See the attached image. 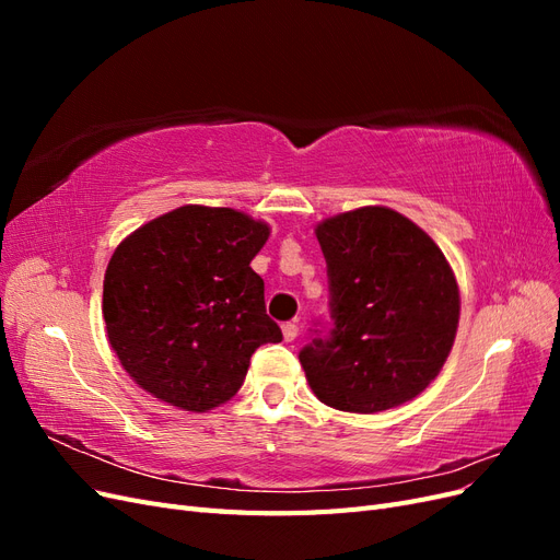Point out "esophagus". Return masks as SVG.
<instances>
[{
  "instance_id": "obj_1",
  "label": "esophagus",
  "mask_w": 560,
  "mask_h": 560,
  "mask_svg": "<svg viewBox=\"0 0 560 560\" xmlns=\"http://www.w3.org/2000/svg\"><path fill=\"white\" fill-rule=\"evenodd\" d=\"M282 336H284L287 343H292L294 338L299 336V325H296V322H284V325H282Z\"/></svg>"
}]
</instances>
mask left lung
Wrapping results in <instances>:
<instances>
[{
    "label": "left lung",
    "mask_w": 560,
    "mask_h": 560,
    "mask_svg": "<svg viewBox=\"0 0 560 560\" xmlns=\"http://www.w3.org/2000/svg\"><path fill=\"white\" fill-rule=\"evenodd\" d=\"M327 259L331 329L299 352L319 401L378 413L411 401L442 371L455 341L460 294L430 235L371 206L317 224Z\"/></svg>",
    "instance_id": "8db88e82"
}]
</instances>
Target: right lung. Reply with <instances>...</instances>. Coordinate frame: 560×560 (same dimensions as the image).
I'll list each match as a JSON object with an SVG mask.
<instances>
[{
  "mask_svg": "<svg viewBox=\"0 0 560 560\" xmlns=\"http://www.w3.org/2000/svg\"><path fill=\"white\" fill-rule=\"evenodd\" d=\"M268 224L231 208L184 206L140 226L112 254L103 315L130 378L184 411L238 393L252 352L280 343L249 261Z\"/></svg>",
  "mask_w": 560,
  "mask_h": 560,
  "instance_id": "obj_1",
  "label": "right lung"
}]
</instances>
